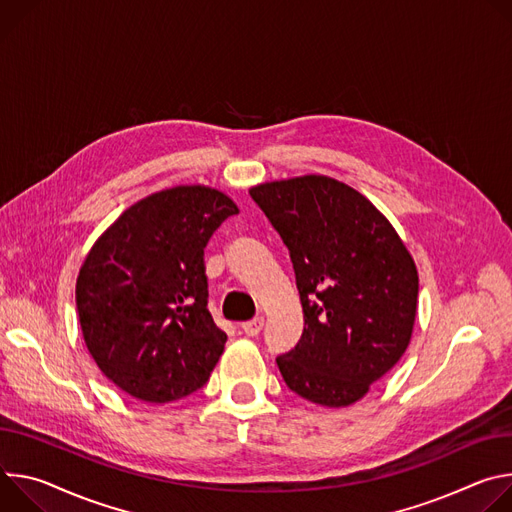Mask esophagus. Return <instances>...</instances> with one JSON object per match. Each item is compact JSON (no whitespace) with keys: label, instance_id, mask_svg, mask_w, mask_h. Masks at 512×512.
Masks as SVG:
<instances>
[{"label":"esophagus","instance_id":"34e87169","mask_svg":"<svg viewBox=\"0 0 512 512\" xmlns=\"http://www.w3.org/2000/svg\"><path fill=\"white\" fill-rule=\"evenodd\" d=\"M262 327H264V319H262V317H256V319H252V321L242 323V331H244L246 335H250V337L258 335V333L262 331Z\"/></svg>","mask_w":512,"mask_h":512}]
</instances>
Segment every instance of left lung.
Returning <instances> with one entry per match:
<instances>
[{
  "instance_id": "1",
  "label": "left lung",
  "mask_w": 512,
  "mask_h": 512,
  "mask_svg": "<svg viewBox=\"0 0 512 512\" xmlns=\"http://www.w3.org/2000/svg\"><path fill=\"white\" fill-rule=\"evenodd\" d=\"M289 248L305 327L276 356L287 386L348 407L405 354L417 315L415 262L388 219L358 191L321 175L250 189Z\"/></svg>"
}]
</instances>
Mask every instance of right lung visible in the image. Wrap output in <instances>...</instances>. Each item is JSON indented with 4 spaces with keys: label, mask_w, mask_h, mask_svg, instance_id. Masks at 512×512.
Here are the masks:
<instances>
[{
    "label": "right lung",
    "mask_w": 512,
    "mask_h": 512,
    "mask_svg": "<svg viewBox=\"0 0 512 512\" xmlns=\"http://www.w3.org/2000/svg\"><path fill=\"white\" fill-rule=\"evenodd\" d=\"M236 203L209 187H175L126 209L87 254L77 313L99 370L144 403L199 390L223 346L207 309L203 250Z\"/></svg>",
    "instance_id": "add662e5"
}]
</instances>
